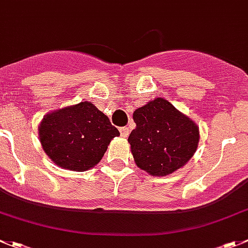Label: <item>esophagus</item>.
I'll return each instance as SVG.
<instances>
[{
    "mask_svg": "<svg viewBox=\"0 0 248 248\" xmlns=\"http://www.w3.org/2000/svg\"><path fill=\"white\" fill-rule=\"evenodd\" d=\"M120 131V135L123 136V138H126V136L129 135V133H130V129L128 128V126H122V128L119 129Z\"/></svg>",
    "mask_w": 248,
    "mask_h": 248,
    "instance_id": "esophagus-1",
    "label": "esophagus"
}]
</instances>
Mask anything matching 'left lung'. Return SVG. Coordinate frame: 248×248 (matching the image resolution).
<instances>
[{"instance_id":"8db88e82","label":"left lung","mask_w":248,"mask_h":248,"mask_svg":"<svg viewBox=\"0 0 248 248\" xmlns=\"http://www.w3.org/2000/svg\"><path fill=\"white\" fill-rule=\"evenodd\" d=\"M129 135L136 165L152 176H166L185 166L199 141L198 126L169 101L156 98L133 114Z\"/></svg>"}]
</instances>
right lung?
<instances>
[{
	"instance_id": "1",
	"label": "right lung",
	"mask_w": 248,
	"mask_h": 248,
	"mask_svg": "<svg viewBox=\"0 0 248 248\" xmlns=\"http://www.w3.org/2000/svg\"><path fill=\"white\" fill-rule=\"evenodd\" d=\"M119 135L108 117L90 102L59 109L43 119V149L63 169L82 172L101 161L109 142Z\"/></svg>"
}]
</instances>
